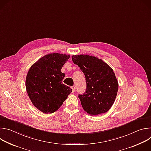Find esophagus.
<instances>
[{
  "label": "esophagus",
  "instance_id": "esophagus-1",
  "mask_svg": "<svg viewBox=\"0 0 151 151\" xmlns=\"http://www.w3.org/2000/svg\"><path fill=\"white\" fill-rule=\"evenodd\" d=\"M71 88H72V92L74 93V92L75 91V87H72Z\"/></svg>",
  "mask_w": 151,
  "mask_h": 151
}]
</instances>
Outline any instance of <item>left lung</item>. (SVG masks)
Returning <instances> with one entry per match:
<instances>
[{
    "instance_id": "1",
    "label": "left lung",
    "mask_w": 151,
    "mask_h": 151,
    "mask_svg": "<svg viewBox=\"0 0 151 151\" xmlns=\"http://www.w3.org/2000/svg\"><path fill=\"white\" fill-rule=\"evenodd\" d=\"M85 76L87 89L78 97L83 110L91 115L106 113L113 105L118 82L113 69L100 58L93 55L72 56Z\"/></svg>"
}]
</instances>
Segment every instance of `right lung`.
I'll list each match as a JSON object with an SVG mask.
<instances>
[{
	"mask_svg": "<svg viewBox=\"0 0 151 151\" xmlns=\"http://www.w3.org/2000/svg\"><path fill=\"white\" fill-rule=\"evenodd\" d=\"M70 58L58 53L47 54L30 67L26 79V88L33 104L40 111L52 114L57 111L72 89L62 83L65 74L61 69Z\"/></svg>",
	"mask_w": 151,
	"mask_h": 151,
	"instance_id": "obj_1",
	"label": "right lung"
}]
</instances>
